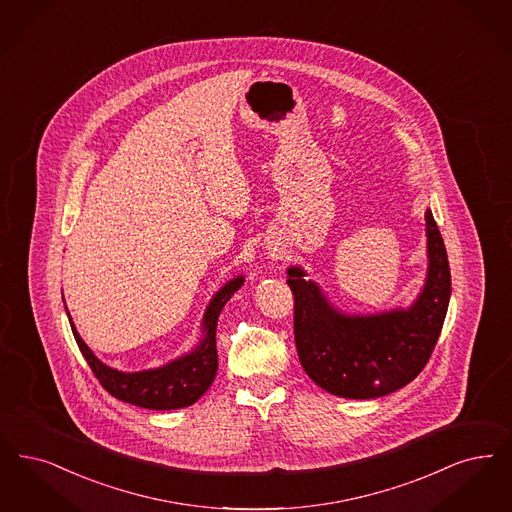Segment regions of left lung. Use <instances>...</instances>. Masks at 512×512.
I'll use <instances>...</instances> for the list:
<instances>
[{
	"mask_svg": "<svg viewBox=\"0 0 512 512\" xmlns=\"http://www.w3.org/2000/svg\"><path fill=\"white\" fill-rule=\"evenodd\" d=\"M425 230L427 278L408 308L348 314L333 307L316 282L305 280V268H287L295 297V345L318 387L341 398L369 400L406 387L425 368L451 295L448 253L430 209Z\"/></svg>",
	"mask_w": 512,
	"mask_h": 512,
	"instance_id": "obj_1",
	"label": "left lung"
}]
</instances>
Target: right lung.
Segmentation results:
<instances>
[{"label": "right lung", "mask_w": 512, "mask_h": 512, "mask_svg": "<svg viewBox=\"0 0 512 512\" xmlns=\"http://www.w3.org/2000/svg\"><path fill=\"white\" fill-rule=\"evenodd\" d=\"M246 278L236 276L228 280L221 287L209 305L205 308L202 318V339L198 345L186 352L183 356L167 362L160 368L143 369V371H120L110 368L101 362L95 352L85 345L78 329L74 326L70 312L66 308L70 328L74 333V339L82 350L83 358L87 360L89 368L93 369L95 377L103 385L106 392H110L114 398L146 409H179L192 406L200 396H204L205 390L211 387L217 368V320L221 310L228 303V299L244 286Z\"/></svg>", "instance_id": "1"}]
</instances>
